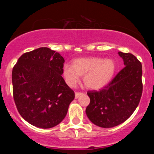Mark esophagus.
<instances>
[{
	"instance_id": "esophagus-1",
	"label": "esophagus",
	"mask_w": 154,
	"mask_h": 154,
	"mask_svg": "<svg viewBox=\"0 0 154 154\" xmlns=\"http://www.w3.org/2000/svg\"><path fill=\"white\" fill-rule=\"evenodd\" d=\"M82 94V92H76L75 93V99H78V98L80 96H81Z\"/></svg>"
}]
</instances>
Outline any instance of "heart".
<instances>
[{
  "label": "heart",
  "instance_id": "obj_1",
  "mask_svg": "<svg viewBox=\"0 0 154 154\" xmlns=\"http://www.w3.org/2000/svg\"><path fill=\"white\" fill-rule=\"evenodd\" d=\"M116 71V65L112 59L87 57L77 58L73 61L72 65H64L62 76L70 87H74L80 76H83V82L87 88L99 90L109 83Z\"/></svg>",
  "mask_w": 154,
  "mask_h": 154
}]
</instances>
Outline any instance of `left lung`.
Returning a JSON list of instances; mask_svg holds the SVG:
<instances>
[{
    "label": "left lung",
    "instance_id": "1",
    "mask_svg": "<svg viewBox=\"0 0 154 154\" xmlns=\"http://www.w3.org/2000/svg\"><path fill=\"white\" fill-rule=\"evenodd\" d=\"M118 54L125 67L101 90L87 92L90 103L85 113L99 127H114L125 122L138 106L142 96L141 62L130 53Z\"/></svg>",
    "mask_w": 154,
    "mask_h": 154
}]
</instances>
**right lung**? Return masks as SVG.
<instances>
[{"mask_svg": "<svg viewBox=\"0 0 154 154\" xmlns=\"http://www.w3.org/2000/svg\"><path fill=\"white\" fill-rule=\"evenodd\" d=\"M64 62L59 53L42 47L23 54L14 66V100L30 124L48 129L65 117L75 93L62 78Z\"/></svg>", "mask_w": 154, "mask_h": 154, "instance_id": "right-lung-1", "label": "right lung"}]
</instances>
